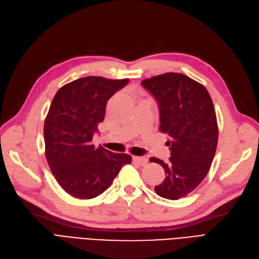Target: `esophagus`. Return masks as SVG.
<instances>
[{
    "label": "esophagus",
    "mask_w": 259,
    "mask_h": 259,
    "mask_svg": "<svg viewBox=\"0 0 259 259\" xmlns=\"http://www.w3.org/2000/svg\"><path fill=\"white\" fill-rule=\"evenodd\" d=\"M133 162L141 165V166H145V165H147L148 159L146 156H133Z\"/></svg>",
    "instance_id": "obj_1"
}]
</instances>
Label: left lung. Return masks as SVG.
I'll list each match as a JSON object with an SVG mask.
<instances>
[{"mask_svg": "<svg viewBox=\"0 0 259 259\" xmlns=\"http://www.w3.org/2000/svg\"><path fill=\"white\" fill-rule=\"evenodd\" d=\"M141 83L159 106L160 131L169 136V161L149 160L163 166L166 175L154 190L178 200L203 181L215 156L218 126L212 100L204 85L183 74L166 73Z\"/></svg>", "mask_w": 259, "mask_h": 259, "instance_id": "1", "label": "left lung"}]
</instances>
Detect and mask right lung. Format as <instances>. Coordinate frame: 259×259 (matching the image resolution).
Wrapping results in <instances>:
<instances>
[{"label":"right lung","instance_id":"obj_1","mask_svg":"<svg viewBox=\"0 0 259 259\" xmlns=\"http://www.w3.org/2000/svg\"><path fill=\"white\" fill-rule=\"evenodd\" d=\"M129 79L89 76L60 88L44 121L46 156L65 192L77 199H92L110 187L131 155L114 153L92 143L108 100Z\"/></svg>","mask_w":259,"mask_h":259}]
</instances>
